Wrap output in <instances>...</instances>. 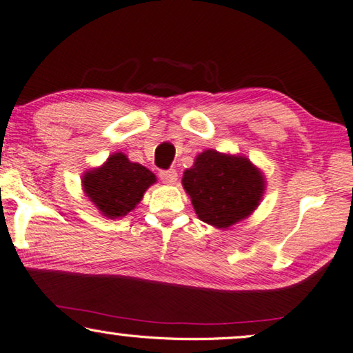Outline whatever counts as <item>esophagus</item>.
Listing matches in <instances>:
<instances>
[{"label": "esophagus", "instance_id": "esophagus-1", "mask_svg": "<svg viewBox=\"0 0 353 353\" xmlns=\"http://www.w3.org/2000/svg\"><path fill=\"white\" fill-rule=\"evenodd\" d=\"M159 178L161 181L165 184H175L178 179V174L175 169H169V170H159Z\"/></svg>", "mask_w": 353, "mask_h": 353}]
</instances>
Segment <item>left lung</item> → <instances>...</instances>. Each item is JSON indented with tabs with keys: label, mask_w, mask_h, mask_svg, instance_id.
<instances>
[{
	"label": "left lung",
	"mask_w": 353,
	"mask_h": 353,
	"mask_svg": "<svg viewBox=\"0 0 353 353\" xmlns=\"http://www.w3.org/2000/svg\"><path fill=\"white\" fill-rule=\"evenodd\" d=\"M183 188L201 221L228 229L254 212L265 190L261 170L239 155L204 150L184 172Z\"/></svg>",
	"instance_id": "obj_1"
}]
</instances>
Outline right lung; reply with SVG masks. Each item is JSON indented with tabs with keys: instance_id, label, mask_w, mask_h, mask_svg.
<instances>
[{
	"instance_id": "1",
	"label": "right lung",
	"mask_w": 353,
	"mask_h": 353,
	"mask_svg": "<svg viewBox=\"0 0 353 353\" xmlns=\"http://www.w3.org/2000/svg\"><path fill=\"white\" fill-rule=\"evenodd\" d=\"M154 183L157 176L144 165L129 161L123 152L112 154L101 168L83 175L85 196L110 219L123 218L134 210Z\"/></svg>"
}]
</instances>
